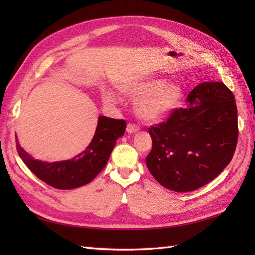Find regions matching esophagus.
Here are the masks:
<instances>
[{
  "instance_id": "esophagus-1",
  "label": "esophagus",
  "mask_w": 255,
  "mask_h": 255,
  "mask_svg": "<svg viewBox=\"0 0 255 255\" xmlns=\"http://www.w3.org/2000/svg\"><path fill=\"white\" fill-rule=\"evenodd\" d=\"M139 129H140V128L138 127L137 125H135V123H132V122L128 123V126H127V132L128 133H136Z\"/></svg>"
}]
</instances>
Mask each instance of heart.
I'll return each mask as SVG.
<instances>
[{"label": "heart", "mask_w": 255, "mask_h": 255, "mask_svg": "<svg viewBox=\"0 0 255 255\" xmlns=\"http://www.w3.org/2000/svg\"><path fill=\"white\" fill-rule=\"evenodd\" d=\"M123 91L137 98L135 107L137 115L146 121H155L170 114L180 106L183 88L180 84L168 83L165 79H144L129 82ZM104 102L115 105L120 101L119 95L113 89L103 94Z\"/></svg>", "instance_id": "b5f03b06"}]
</instances>
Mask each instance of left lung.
Here are the masks:
<instances>
[{
  "label": "left lung",
  "instance_id": "left-lung-1",
  "mask_svg": "<svg viewBox=\"0 0 255 255\" xmlns=\"http://www.w3.org/2000/svg\"><path fill=\"white\" fill-rule=\"evenodd\" d=\"M187 102L149 128L153 143L145 159L160 185L180 192L217 177L232 159L238 139L235 98L222 82L199 84Z\"/></svg>",
  "mask_w": 255,
  "mask_h": 255
}]
</instances>
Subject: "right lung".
I'll return each instance as SVG.
<instances>
[{
    "label": "right lung",
    "mask_w": 255,
    "mask_h": 255,
    "mask_svg": "<svg viewBox=\"0 0 255 255\" xmlns=\"http://www.w3.org/2000/svg\"><path fill=\"white\" fill-rule=\"evenodd\" d=\"M127 122L100 116L94 138L85 151L72 159L44 163L30 157L17 140V151L27 168L41 181L56 189H72L86 185L102 171Z\"/></svg>",
    "instance_id": "1"
}]
</instances>
